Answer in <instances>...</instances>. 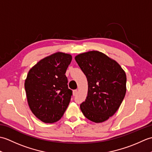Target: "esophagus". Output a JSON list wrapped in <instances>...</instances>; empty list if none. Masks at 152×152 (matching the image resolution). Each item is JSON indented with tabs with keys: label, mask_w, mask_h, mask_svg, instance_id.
Segmentation results:
<instances>
[{
	"label": "esophagus",
	"mask_w": 152,
	"mask_h": 152,
	"mask_svg": "<svg viewBox=\"0 0 152 152\" xmlns=\"http://www.w3.org/2000/svg\"><path fill=\"white\" fill-rule=\"evenodd\" d=\"M77 93H78V91H77V90H74V91H73V95L76 96L77 95Z\"/></svg>",
	"instance_id": "obj_1"
}]
</instances>
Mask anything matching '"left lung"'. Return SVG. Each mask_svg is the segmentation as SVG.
<instances>
[{
  "instance_id": "8db88e82",
  "label": "left lung",
  "mask_w": 152,
  "mask_h": 152,
  "mask_svg": "<svg viewBox=\"0 0 152 152\" xmlns=\"http://www.w3.org/2000/svg\"><path fill=\"white\" fill-rule=\"evenodd\" d=\"M75 60L88 82V96L80 109L85 117L93 122L107 120L125 97V71L115 61L98 51L79 54Z\"/></svg>"
}]
</instances>
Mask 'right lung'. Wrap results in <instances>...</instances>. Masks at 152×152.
<instances>
[{
    "mask_svg": "<svg viewBox=\"0 0 152 152\" xmlns=\"http://www.w3.org/2000/svg\"><path fill=\"white\" fill-rule=\"evenodd\" d=\"M72 61L70 54L57 52L44 58L28 71L25 82L27 102L34 115L52 124L63 115L72 91L65 75Z\"/></svg>",
    "mask_w": 152,
    "mask_h": 152,
    "instance_id": "1",
    "label": "right lung"
}]
</instances>
